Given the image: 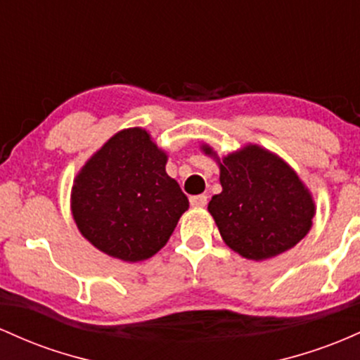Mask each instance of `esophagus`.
<instances>
[{"label":"esophagus","mask_w":360,"mask_h":360,"mask_svg":"<svg viewBox=\"0 0 360 360\" xmlns=\"http://www.w3.org/2000/svg\"><path fill=\"white\" fill-rule=\"evenodd\" d=\"M205 204H207V195H204V193H202V195L191 197V205H192V207L202 209V207H205Z\"/></svg>","instance_id":"obj_1"}]
</instances>
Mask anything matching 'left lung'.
Segmentation results:
<instances>
[{
    "instance_id": "1",
    "label": "left lung",
    "mask_w": 360,
    "mask_h": 360,
    "mask_svg": "<svg viewBox=\"0 0 360 360\" xmlns=\"http://www.w3.org/2000/svg\"><path fill=\"white\" fill-rule=\"evenodd\" d=\"M200 151L219 167L223 191L207 211L221 238L233 252L248 260H267L294 248L313 226V193L281 156L258 144L219 158L202 144Z\"/></svg>"
}]
</instances>
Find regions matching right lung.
I'll list each match as a JSON object with an SVG mask.
<instances>
[{
    "instance_id": "1",
    "label": "right lung",
    "mask_w": 360,
    "mask_h": 360,
    "mask_svg": "<svg viewBox=\"0 0 360 360\" xmlns=\"http://www.w3.org/2000/svg\"><path fill=\"white\" fill-rule=\"evenodd\" d=\"M167 161L143 127L122 129L93 153L71 188V214L83 238L129 264L156 255L188 209Z\"/></svg>"
}]
</instances>
